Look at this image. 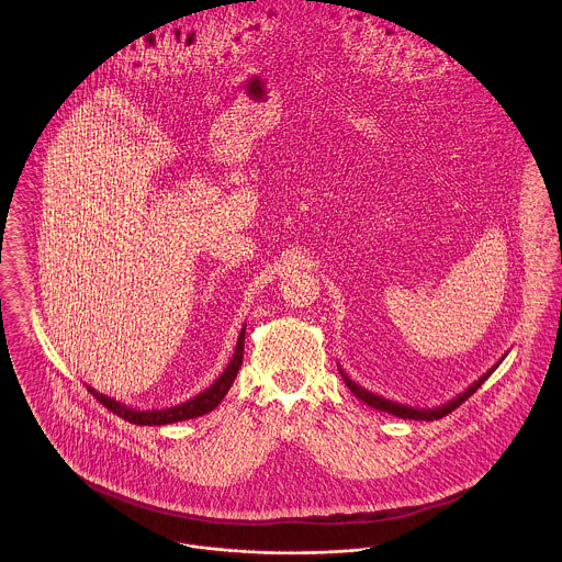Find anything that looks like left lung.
Here are the masks:
<instances>
[{
	"instance_id": "obj_1",
	"label": "left lung",
	"mask_w": 562,
	"mask_h": 562,
	"mask_svg": "<svg viewBox=\"0 0 562 562\" xmlns=\"http://www.w3.org/2000/svg\"><path fill=\"white\" fill-rule=\"evenodd\" d=\"M506 356V353H504ZM504 356H502V360H504ZM498 364H494L487 373L483 374V376H479L472 385H468L461 394H457L452 401H446L443 405H437V407H429V409H420V407H412V405H403V403H396V401H390V398H385V396H379V394H374L371 390H367V387H362L360 383H356L349 374L345 373L340 367H338V371H340V376L345 379V383H347V387L353 392V396L356 398H360V401H364L367 405H371L374 409H379V412H387V414H392V416H398V418H403V420H439V418H443L446 414H450L452 409H457L463 401H468L487 379H490V374L494 373L496 369L499 367Z\"/></svg>"
}]
</instances>
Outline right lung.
Returning <instances> with one entry per match:
<instances>
[{"label":"right lung","mask_w":562,"mask_h":562,"mask_svg":"<svg viewBox=\"0 0 562 562\" xmlns=\"http://www.w3.org/2000/svg\"><path fill=\"white\" fill-rule=\"evenodd\" d=\"M244 342H246V325L241 327V334L237 338V347H235V353L226 367V371L220 374L206 390H202L200 394L191 396L188 401L179 403V405H170V407H164V409H137V407H128L125 403L112 398V396H105L101 392H97L94 387L88 385V390L97 396V401H101L110 412L119 414L121 418H125L133 425H142V427H161V425H172V423H183V420H191V418H198V416H204L209 412H213L222 401L224 396L228 394L235 376L239 373L241 364H244Z\"/></svg>","instance_id":"right-lung-1"}]
</instances>
